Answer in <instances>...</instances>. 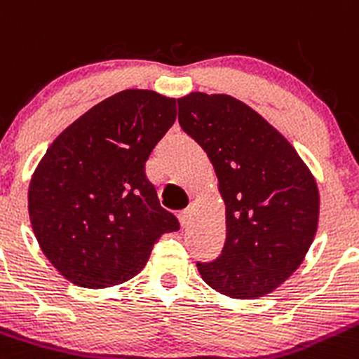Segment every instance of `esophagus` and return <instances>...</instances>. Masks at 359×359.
I'll return each mask as SVG.
<instances>
[{"mask_svg":"<svg viewBox=\"0 0 359 359\" xmlns=\"http://www.w3.org/2000/svg\"><path fill=\"white\" fill-rule=\"evenodd\" d=\"M191 212H193V210H191V209H184V210H180V212H179V221H180V225L186 226L187 223H189V221H191Z\"/></svg>","mask_w":359,"mask_h":359,"instance_id":"34e87169","label":"esophagus"}]
</instances>
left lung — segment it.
Wrapping results in <instances>:
<instances>
[{
    "mask_svg": "<svg viewBox=\"0 0 359 359\" xmlns=\"http://www.w3.org/2000/svg\"><path fill=\"white\" fill-rule=\"evenodd\" d=\"M179 123L207 152L226 205V241L196 262L207 285L236 299L269 294L299 267L319 221V191L294 147L225 93L177 99Z\"/></svg>",
    "mask_w": 359,
    "mask_h": 359,
    "instance_id": "left-lung-1",
    "label": "left lung"
}]
</instances>
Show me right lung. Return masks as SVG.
Returning <instances> with one entry per match:
<instances>
[{
	"label": "right lung",
	"instance_id": "1",
	"mask_svg": "<svg viewBox=\"0 0 359 359\" xmlns=\"http://www.w3.org/2000/svg\"><path fill=\"white\" fill-rule=\"evenodd\" d=\"M175 116V99L123 90L79 116L42 157L29 182V219L43 255L69 281L123 283L163 233L180 229L145 175Z\"/></svg>",
	"mask_w": 359,
	"mask_h": 359
}]
</instances>
